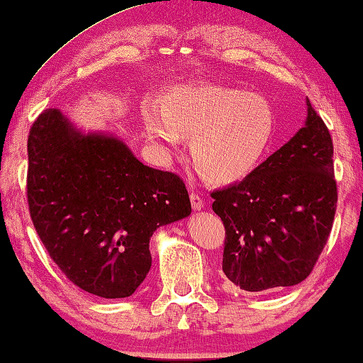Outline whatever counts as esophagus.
<instances>
[{
  "mask_svg": "<svg viewBox=\"0 0 363 363\" xmlns=\"http://www.w3.org/2000/svg\"><path fill=\"white\" fill-rule=\"evenodd\" d=\"M190 201H191V208L193 210H201L203 205H205V201H203V198L198 195V193L191 191L190 193Z\"/></svg>",
  "mask_w": 363,
  "mask_h": 363,
  "instance_id": "esophagus-1",
  "label": "esophagus"
}]
</instances>
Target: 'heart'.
I'll return each instance as SVG.
<instances>
[{"instance_id":"1","label":"heart","mask_w":363,"mask_h":363,"mask_svg":"<svg viewBox=\"0 0 363 363\" xmlns=\"http://www.w3.org/2000/svg\"><path fill=\"white\" fill-rule=\"evenodd\" d=\"M145 135L162 158L190 140L196 172L230 185L259 167L276 133V112L261 94L223 84H186L163 91L142 111Z\"/></svg>"}]
</instances>
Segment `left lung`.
<instances>
[{
	"label": "left lung",
	"mask_w": 363,
	"mask_h": 363,
	"mask_svg": "<svg viewBox=\"0 0 363 363\" xmlns=\"http://www.w3.org/2000/svg\"><path fill=\"white\" fill-rule=\"evenodd\" d=\"M304 127L245 180L211 193L226 230L223 272L259 292L296 286L311 274L337 208L334 145L309 99Z\"/></svg>",
	"instance_id": "1"
}]
</instances>
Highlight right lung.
<instances>
[{
    "label": "right lung",
    "mask_w": 363,
    "mask_h": 363,
    "mask_svg": "<svg viewBox=\"0 0 363 363\" xmlns=\"http://www.w3.org/2000/svg\"><path fill=\"white\" fill-rule=\"evenodd\" d=\"M33 225L69 281L104 299L132 296L152 266L157 228L190 216L185 183L143 165L121 138L84 133L46 108L28 137Z\"/></svg>",
    "instance_id": "add662e5"
}]
</instances>
